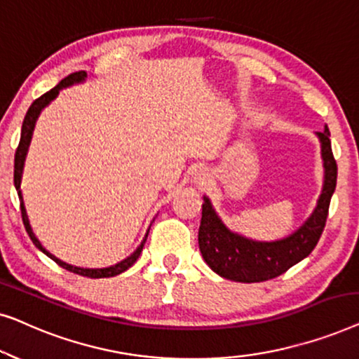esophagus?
<instances>
[{
  "mask_svg": "<svg viewBox=\"0 0 359 359\" xmlns=\"http://www.w3.org/2000/svg\"><path fill=\"white\" fill-rule=\"evenodd\" d=\"M193 180H194V183H198V184H205L209 181V173L204 168H198L193 173Z\"/></svg>",
  "mask_w": 359,
  "mask_h": 359,
  "instance_id": "34e87169",
  "label": "esophagus"
}]
</instances>
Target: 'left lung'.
<instances>
[{
    "instance_id": "left-lung-1",
    "label": "left lung",
    "mask_w": 359,
    "mask_h": 359,
    "mask_svg": "<svg viewBox=\"0 0 359 359\" xmlns=\"http://www.w3.org/2000/svg\"><path fill=\"white\" fill-rule=\"evenodd\" d=\"M317 137L323 161L322 193L306 222L287 237L274 242H258L235 233L222 222L208 196H204L198 240L204 262L214 273L237 283L268 281L286 273L316 248L325 227L328 205L337 186V161L332 154L327 126L323 132H317Z\"/></svg>"
}]
</instances>
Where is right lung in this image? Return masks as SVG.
<instances>
[{
    "label": "right lung",
    "mask_w": 359,
    "mask_h": 359,
    "mask_svg": "<svg viewBox=\"0 0 359 359\" xmlns=\"http://www.w3.org/2000/svg\"><path fill=\"white\" fill-rule=\"evenodd\" d=\"M85 80H86V72L72 73V75H68L67 78H63V80L58 83L55 88H52L50 91H47L46 95H42L41 97H37V100L31 104V107H29L27 114H26V117H24V121H22L21 140H19V147H18V150H16V156H14V186H16L19 201H21V214H22L24 227H26L29 237H31V240H32V243L36 245V247L41 250L42 253H46L48 258H52L53 262L58 264V266H62L63 269H67V271L80 274V276L95 278L96 279V278L117 276V274L124 273L127 268H130L132 264L137 262V258L140 257L142 248H144L147 235H149V232L145 233L144 240H142V243L139 245V247H137V250H135L134 253L129 255V257H127L126 259H122V262L112 264V266H107V268H80V266H73V264H68L65 262H62V259H58L57 257H53V255L50 252H47V250L42 247V243L39 242V238L36 237V233H34V230L31 227V222H29V217H27V212H26V205H24V199H22V191H21L24 163H26V156H27V151H29V145H31L34 129H36V122L39 119V116H41L42 109H43V107H47L48 104H50L53 100H55V97L58 96V93H60L63 88H68V86H72V85H78V83H83Z\"/></svg>",
    "instance_id": "1"
}]
</instances>
